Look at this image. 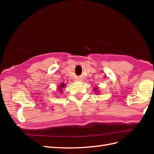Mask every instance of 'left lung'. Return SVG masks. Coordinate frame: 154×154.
Segmentation results:
<instances>
[{
    "label": "left lung",
    "mask_w": 154,
    "mask_h": 154,
    "mask_svg": "<svg viewBox=\"0 0 154 154\" xmlns=\"http://www.w3.org/2000/svg\"><path fill=\"white\" fill-rule=\"evenodd\" d=\"M97 90V89H94V91H96Z\"/></svg>",
    "instance_id": "8db88e82"
}]
</instances>
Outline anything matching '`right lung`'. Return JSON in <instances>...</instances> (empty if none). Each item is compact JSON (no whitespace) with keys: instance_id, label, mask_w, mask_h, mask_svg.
Wrapping results in <instances>:
<instances>
[{"instance_id":"1","label":"right lung","mask_w":154,"mask_h":154,"mask_svg":"<svg viewBox=\"0 0 154 154\" xmlns=\"http://www.w3.org/2000/svg\"><path fill=\"white\" fill-rule=\"evenodd\" d=\"M64 87H65V84H63V83H61V84H60V85H59V87H58V90H60V91H61V89H63V88Z\"/></svg>"}]
</instances>
